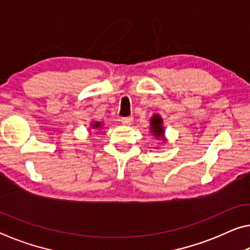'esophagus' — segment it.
<instances>
[{
    "label": "esophagus",
    "instance_id": "obj_1",
    "mask_svg": "<svg viewBox=\"0 0 250 250\" xmlns=\"http://www.w3.org/2000/svg\"><path fill=\"white\" fill-rule=\"evenodd\" d=\"M121 122H122L123 125H132L133 117H123Z\"/></svg>",
    "mask_w": 250,
    "mask_h": 250
}]
</instances>
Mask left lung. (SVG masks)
<instances>
[{"mask_svg": "<svg viewBox=\"0 0 250 250\" xmlns=\"http://www.w3.org/2000/svg\"><path fill=\"white\" fill-rule=\"evenodd\" d=\"M163 120L160 115H153L151 118V126H149V130L155 138H163L164 137V128H163Z\"/></svg>", "mask_w": 250, "mask_h": 250, "instance_id": "left-lung-1", "label": "left lung"}]
</instances>
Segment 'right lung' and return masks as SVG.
Segmentation results:
<instances>
[{
    "label": "right lung",
    "mask_w": 250,
    "mask_h": 250,
    "mask_svg": "<svg viewBox=\"0 0 250 250\" xmlns=\"http://www.w3.org/2000/svg\"><path fill=\"white\" fill-rule=\"evenodd\" d=\"M102 127V123L101 122H95L91 123V128H101Z\"/></svg>",
    "instance_id": "right-lung-1"
}]
</instances>
